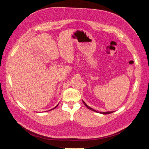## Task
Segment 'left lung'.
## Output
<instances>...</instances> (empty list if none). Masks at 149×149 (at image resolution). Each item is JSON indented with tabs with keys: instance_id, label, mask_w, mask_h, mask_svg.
Returning a JSON list of instances; mask_svg holds the SVG:
<instances>
[{
	"instance_id": "8db88e82",
	"label": "left lung",
	"mask_w": 149,
	"mask_h": 149,
	"mask_svg": "<svg viewBox=\"0 0 149 149\" xmlns=\"http://www.w3.org/2000/svg\"><path fill=\"white\" fill-rule=\"evenodd\" d=\"M83 103H84V104L86 106V107H87L88 109H90V110H92V111H95V112H97V113H100V112H98V111H97L96 110H94V109H93L92 108H91V107H90L89 106H88L86 104V102H85L84 101H83ZM114 111H109V112H101V113H101V114H111V113H113Z\"/></svg>"
}]
</instances>
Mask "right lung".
<instances>
[{
    "label": "right lung",
    "instance_id": "obj_1",
    "mask_svg": "<svg viewBox=\"0 0 149 149\" xmlns=\"http://www.w3.org/2000/svg\"><path fill=\"white\" fill-rule=\"evenodd\" d=\"M58 105H56V107H54V109H51V110H54V109H55V108H56V107H57V106H58Z\"/></svg>",
    "mask_w": 149,
    "mask_h": 149
}]
</instances>
